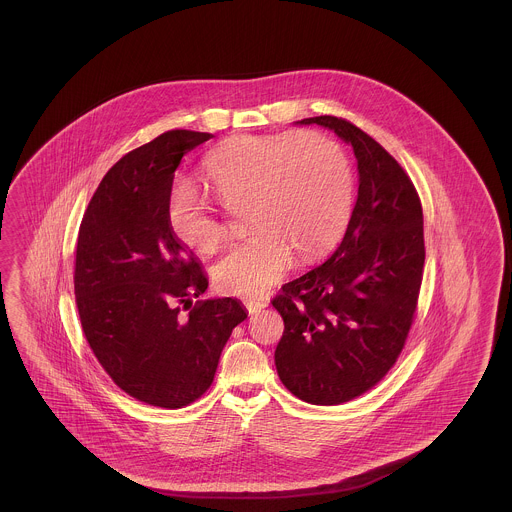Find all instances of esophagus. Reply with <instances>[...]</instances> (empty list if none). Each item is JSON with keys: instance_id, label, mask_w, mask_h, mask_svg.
<instances>
[{"instance_id": "esophagus-1", "label": "esophagus", "mask_w": 512, "mask_h": 512, "mask_svg": "<svg viewBox=\"0 0 512 512\" xmlns=\"http://www.w3.org/2000/svg\"><path fill=\"white\" fill-rule=\"evenodd\" d=\"M265 307H267V303H265V301H259V299L245 301V309H247V313H249V315H257V313H261Z\"/></svg>"}]
</instances>
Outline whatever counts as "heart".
<instances>
[{"label":"heart","mask_w":512,"mask_h":512,"mask_svg":"<svg viewBox=\"0 0 512 512\" xmlns=\"http://www.w3.org/2000/svg\"><path fill=\"white\" fill-rule=\"evenodd\" d=\"M224 205H247L255 228L211 270L220 292L261 297L292 267L293 249L315 257L340 240L353 207V171L343 147L320 132L234 136L205 161ZM174 238L213 251L226 236L222 220L194 184L180 180L167 197Z\"/></svg>","instance_id":"obj_1"}]
</instances>
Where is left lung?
Masks as SVG:
<instances>
[{
	"label": "left lung",
	"instance_id": "1",
	"mask_svg": "<svg viewBox=\"0 0 512 512\" xmlns=\"http://www.w3.org/2000/svg\"><path fill=\"white\" fill-rule=\"evenodd\" d=\"M295 124L353 147L359 192L328 261L272 299L284 318L274 363L295 397L340 405L380 382L405 345L424 268L422 207L399 163L355 124L330 115Z\"/></svg>",
	"mask_w": 512,
	"mask_h": 512
}]
</instances>
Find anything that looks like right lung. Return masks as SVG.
<instances>
[{
  "label": "right lung",
  "instance_id": "right-lung-1",
  "mask_svg": "<svg viewBox=\"0 0 512 512\" xmlns=\"http://www.w3.org/2000/svg\"><path fill=\"white\" fill-rule=\"evenodd\" d=\"M211 138L171 130L126 153L103 176L78 232L74 293L84 336L121 390L163 409L209 390L226 341L247 318L234 297L194 305L209 280L167 222L174 171Z\"/></svg>",
  "mask_w": 512,
  "mask_h": 512
}]
</instances>
